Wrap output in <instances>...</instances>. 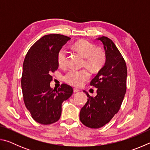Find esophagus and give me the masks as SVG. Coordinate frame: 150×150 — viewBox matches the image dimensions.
Masks as SVG:
<instances>
[{"label": "esophagus", "instance_id": "1", "mask_svg": "<svg viewBox=\"0 0 150 150\" xmlns=\"http://www.w3.org/2000/svg\"><path fill=\"white\" fill-rule=\"evenodd\" d=\"M80 90L79 89V88H73V91H74V93H77V92H79V91Z\"/></svg>", "mask_w": 150, "mask_h": 150}]
</instances>
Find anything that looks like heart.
<instances>
[{
    "mask_svg": "<svg viewBox=\"0 0 150 150\" xmlns=\"http://www.w3.org/2000/svg\"><path fill=\"white\" fill-rule=\"evenodd\" d=\"M74 47L80 52L85 58L84 65L93 71L102 69L106 61V55L103 49L96 47L95 45L88 40H79L75 43ZM68 51L62 47L58 51L57 62L61 67H65L67 64ZM91 77V73L87 69H70L63 76L66 83L75 87H81Z\"/></svg>",
    "mask_w": 150,
    "mask_h": 150,
    "instance_id": "1",
    "label": "heart"
}]
</instances>
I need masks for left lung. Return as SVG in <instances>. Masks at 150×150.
Segmentation results:
<instances>
[{"label": "left lung", "instance_id": "left-lung-1", "mask_svg": "<svg viewBox=\"0 0 150 150\" xmlns=\"http://www.w3.org/2000/svg\"><path fill=\"white\" fill-rule=\"evenodd\" d=\"M104 45L106 61L91 81L97 88L96 96L87 94L88 99L81 109L79 118L88 128H99L108 123L120 110L126 91L127 67L122 55L108 38H98Z\"/></svg>", "mask_w": 150, "mask_h": 150}]
</instances>
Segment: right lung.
<instances>
[{
    "instance_id": "add662e5",
    "label": "right lung",
    "mask_w": 150,
    "mask_h": 150,
    "mask_svg": "<svg viewBox=\"0 0 150 150\" xmlns=\"http://www.w3.org/2000/svg\"><path fill=\"white\" fill-rule=\"evenodd\" d=\"M69 37L61 34L44 35L30 48L24 58L21 85L23 99L32 118L40 124L59 120L62 105L72 95L73 89L65 83L52 89L51 73L59 67L57 52Z\"/></svg>"
}]
</instances>
